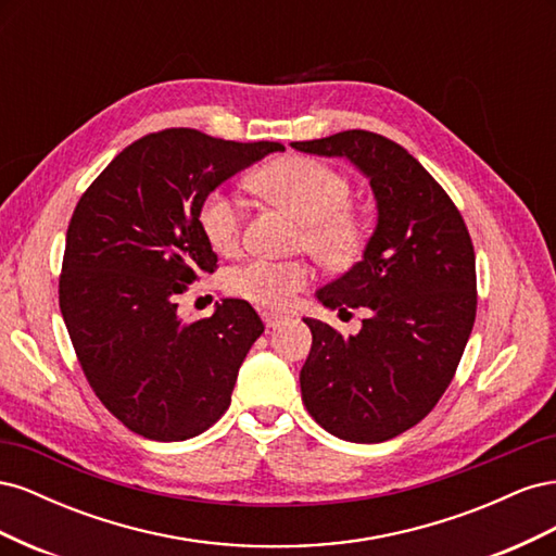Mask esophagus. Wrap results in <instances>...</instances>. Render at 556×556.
Wrapping results in <instances>:
<instances>
[{
	"label": "esophagus",
	"mask_w": 556,
	"mask_h": 556,
	"mask_svg": "<svg viewBox=\"0 0 556 556\" xmlns=\"http://www.w3.org/2000/svg\"><path fill=\"white\" fill-rule=\"evenodd\" d=\"M262 319H264L266 329H276V327L282 323V317H280V315H276V313H268V311H264V313H262Z\"/></svg>",
	"instance_id": "esophagus-1"
}]
</instances>
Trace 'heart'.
<instances>
[{
    "mask_svg": "<svg viewBox=\"0 0 556 556\" xmlns=\"http://www.w3.org/2000/svg\"><path fill=\"white\" fill-rule=\"evenodd\" d=\"M252 185L276 204L292 211L304 223V243L313 255L331 266L355 264L371 239L366 217L350 208V180L333 166L313 157H282L252 176ZM199 229L208 245L231 255L241 245L243 204L227 190L208 192L199 204ZM311 282V268L304 262L250 260L227 276V290L260 308L285 311L294 296Z\"/></svg>",
    "mask_w": 556,
    "mask_h": 556,
    "instance_id": "b5f03b06",
    "label": "heart"
}]
</instances>
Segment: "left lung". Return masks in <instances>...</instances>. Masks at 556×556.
I'll list each match as a JSON object with an SVG mask.
<instances>
[{"label":"left lung","instance_id":"obj_1","mask_svg":"<svg viewBox=\"0 0 556 556\" xmlns=\"http://www.w3.org/2000/svg\"><path fill=\"white\" fill-rule=\"evenodd\" d=\"M345 157L371 182L378 225L362 262L317 290L327 308H368L355 336L306 317L301 399L319 427L382 443L425 419L457 371L476 323V252L447 192L406 148L366 129L294 141Z\"/></svg>","mask_w":556,"mask_h":556}]
</instances>
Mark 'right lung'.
Returning <instances> with one entry per match:
<instances>
[{
	"mask_svg": "<svg viewBox=\"0 0 556 556\" xmlns=\"http://www.w3.org/2000/svg\"><path fill=\"white\" fill-rule=\"evenodd\" d=\"M276 150L285 146L162 129L115 155L76 204L60 311L92 392L143 439H192L229 408L262 319L248 301L225 299L211 317L182 323L178 294L217 268L201 199Z\"/></svg>",
	"mask_w": 556,
	"mask_h": 556,
	"instance_id": "add662e5",
	"label": "right lung"
}]
</instances>
